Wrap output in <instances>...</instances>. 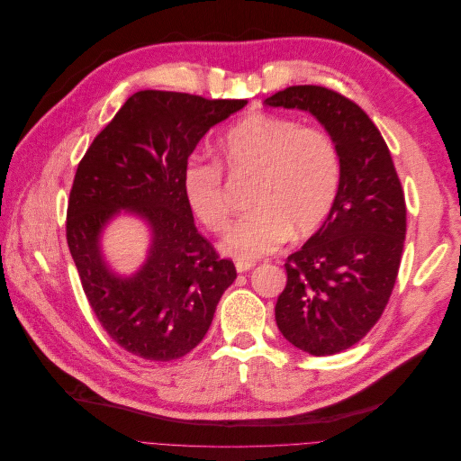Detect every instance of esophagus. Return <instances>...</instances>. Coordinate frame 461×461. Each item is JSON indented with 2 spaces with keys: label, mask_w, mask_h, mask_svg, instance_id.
Wrapping results in <instances>:
<instances>
[{
  "label": "esophagus",
  "mask_w": 461,
  "mask_h": 461,
  "mask_svg": "<svg viewBox=\"0 0 461 461\" xmlns=\"http://www.w3.org/2000/svg\"><path fill=\"white\" fill-rule=\"evenodd\" d=\"M256 265V261H248V259H236V271L246 273Z\"/></svg>",
  "instance_id": "1"
}]
</instances>
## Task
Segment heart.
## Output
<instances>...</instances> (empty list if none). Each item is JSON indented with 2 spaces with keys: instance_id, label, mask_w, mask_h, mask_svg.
<instances>
[{
  "instance_id": "1",
  "label": "heart",
  "mask_w": 461,
  "mask_h": 461,
  "mask_svg": "<svg viewBox=\"0 0 461 461\" xmlns=\"http://www.w3.org/2000/svg\"><path fill=\"white\" fill-rule=\"evenodd\" d=\"M221 161L232 176H254L252 212L234 222L225 252L252 261L271 254L292 232H315L337 202L342 163L330 134L288 117L249 113L221 138ZM215 159L192 156L183 171L185 198L203 225L221 232L230 219L227 176Z\"/></svg>"
}]
</instances>
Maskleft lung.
I'll return each instance as SVG.
<instances>
[{
  "label": "left lung",
  "mask_w": 461,
  "mask_h": 461,
  "mask_svg": "<svg viewBox=\"0 0 461 461\" xmlns=\"http://www.w3.org/2000/svg\"><path fill=\"white\" fill-rule=\"evenodd\" d=\"M315 115L340 153L342 178L327 221L288 256L275 305L283 337L312 356L357 344L381 319L400 269L406 200L379 129L350 97L323 86H290L263 102Z\"/></svg>",
  "instance_id": "left-lung-1"
}]
</instances>
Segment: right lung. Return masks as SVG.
<instances>
[{"label": "right lung", "instance_id": "right-lung-1", "mask_svg": "<svg viewBox=\"0 0 461 461\" xmlns=\"http://www.w3.org/2000/svg\"><path fill=\"white\" fill-rule=\"evenodd\" d=\"M246 105L163 90L132 94L77 167L67 207V244L94 315L111 340L138 357L171 361L196 348L236 278L194 225L183 171L200 138ZM119 208L142 212L154 246L142 272L122 279L96 240Z\"/></svg>", "mask_w": 461, "mask_h": 461}]
</instances>
